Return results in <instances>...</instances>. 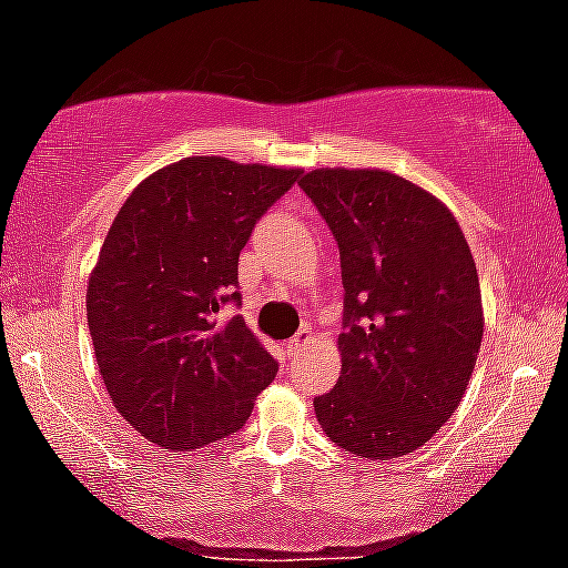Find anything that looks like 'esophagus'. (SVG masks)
Here are the masks:
<instances>
[{
	"mask_svg": "<svg viewBox=\"0 0 568 568\" xmlns=\"http://www.w3.org/2000/svg\"><path fill=\"white\" fill-rule=\"evenodd\" d=\"M310 341H312V327H302V331H298L296 336H293L288 344H285V352H288V357H293V354H296L298 349H304Z\"/></svg>",
	"mask_w": 568,
	"mask_h": 568,
	"instance_id": "34e87169",
	"label": "esophagus"
}]
</instances>
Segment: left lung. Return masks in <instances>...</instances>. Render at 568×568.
I'll use <instances>...</instances> for the list:
<instances>
[{"instance_id":"8db88e82","label":"left lung","mask_w":568,"mask_h":568,"mask_svg":"<svg viewBox=\"0 0 568 568\" xmlns=\"http://www.w3.org/2000/svg\"><path fill=\"white\" fill-rule=\"evenodd\" d=\"M331 227L344 280L336 386L320 426L354 457L418 449L460 405L484 336L481 288L460 224L439 197L381 169L302 176Z\"/></svg>"}]
</instances>
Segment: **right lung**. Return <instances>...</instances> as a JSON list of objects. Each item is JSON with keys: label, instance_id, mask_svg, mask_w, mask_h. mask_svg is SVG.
<instances>
[{"label": "right lung", "instance_id": "add662e5", "mask_svg": "<svg viewBox=\"0 0 568 568\" xmlns=\"http://www.w3.org/2000/svg\"><path fill=\"white\" fill-rule=\"evenodd\" d=\"M298 169L193 155L142 180L89 275L87 323L102 384L134 432L190 453L235 434L277 362L235 302L237 256Z\"/></svg>", "mask_w": 568, "mask_h": 568}]
</instances>
